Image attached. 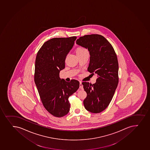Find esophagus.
<instances>
[{"mask_svg": "<svg viewBox=\"0 0 150 150\" xmlns=\"http://www.w3.org/2000/svg\"><path fill=\"white\" fill-rule=\"evenodd\" d=\"M79 88H80L81 89H83V87L82 83H81V82H80V86H79Z\"/></svg>", "mask_w": 150, "mask_h": 150, "instance_id": "obj_1", "label": "esophagus"}]
</instances>
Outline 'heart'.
Listing matches in <instances>:
<instances>
[{
  "label": "heart",
  "mask_w": 150,
  "mask_h": 150,
  "mask_svg": "<svg viewBox=\"0 0 150 150\" xmlns=\"http://www.w3.org/2000/svg\"><path fill=\"white\" fill-rule=\"evenodd\" d=\"M76 54L77 56L82 55L88 53L87 50L84 47H79L77 48L76 50Z\"/></svg>",
  "instance_id": "obj_1"
}]
</instances>
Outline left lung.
<instances>
[{
  "label": "left lung",
  "instance_id": "8db88e82",
  "mask_svg": "<svg viewBox=\"0 0 150 150\" xmlns=\"http://www.w3.org/2000/svg\"><path fill=\"white\" fill-rule=\"evenodd\" d=\"M76 43L89 50L88 72L97 75L96 82H82L87 96L83 101L85 108L91 113L105 110L113 98L119 82V64L113 46L103 36L91 34L79 37Z\"/></svg>",
  "mask_w": 150,
  "mask_h": 150
}]
</instances>
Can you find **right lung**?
<instances>
[{
  "label": "right lung",
  "mask_w": 150,
  "mask_h": 150,
  "mask_svg": "<svg viewBox=\"0 0 150 150\" xmlns=\"http://www.w3.org/2000/svg\"><path fill=\"white\" fill-rule=\"evenodd\" d=\"M76 38L72 36L50 39L41 46L36 57L34 82L44 108L56 117L67 114L70 107L68 98L79 87L77 80L67 82L59 77L60 71L65 67L66 57Z\"/></svg>",
  "instance_id": "obj_1"
}]
</instances>
